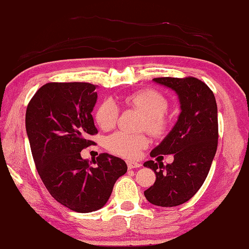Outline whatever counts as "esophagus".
Here are the masks:
<instances>
[{
  "label": "esophagus",
  "mask_w": 249,
  "mask_h": 249,
  "mask_svg": "<svg viewBox=\"0 0 249 249\" xmlns=\"http://www.w3.org/2000/svg\"><path fill=\"white\" fill-rule=\"evenodd\" d=\"M126 166H128L129 169H134V168L141 167V163L137 161H132V160H126Z\"/></svg>",
  "instance_id": "34e87169"
}]
</instances>
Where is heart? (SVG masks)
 Returning <instances> with one entry per match:
<instances>
[{"mask_svg": "<svg viewBox=\"0 0 249 249\" xmlns=\"http://www.w3.org/2000/svg\"><path fill=\"white\" fill-rule=\"evenodd\" d=\"M123 103L126 108L139 110L144 115L143 130H147L156 138L165 137L168 133L171 125L170 118L166 114L169 103L161 93L147 89L124 96ZM119 114L118 104L112 98H105L97 107L95 120L101 129L107 131L116 125ZM148 144L149 139L145 134L115 132L105 140L107 151L125 158H135Z\"/></svg>", "mask_w": 249, "mask_h": 249, "instance_id": "obj_1", "label": "heart"}]
</instances>
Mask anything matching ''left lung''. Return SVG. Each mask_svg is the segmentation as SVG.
<instances>
[{
    "label": "left lung",
    "mask_w": 249,
    "mask_h": 249,
    "mask_svg": "<svg viewBox=\"0 0 249 249\" xmlns=\"http://www.w3.org/2000/svg\"><path fill=\"white\" fill-rule=\"evenodd\" d=\"M153 80L177 93L181 112L172 130L151 152L152 157L173 154V162H144L156 175L144 195L153 205L175 207L193 197L208 176L218 146L217 103L213 91L197 78Z\"/></svg>",
    "instance_id": "left-lung-1"
}]
</instances>
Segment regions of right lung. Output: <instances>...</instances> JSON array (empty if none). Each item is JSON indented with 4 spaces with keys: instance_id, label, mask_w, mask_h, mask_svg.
<instances>
[{
    "instance_id": "right-lung-1",
    "label": "right lung",
    "mask_w": 249,
    "mask_h": 249,
    "mask_svg": "<svg viewBox=\"0 0 249 249\" xmlns=\"http://www.w3.org/2000/svg\"><path fill=\"white\" fill-rule=\"evenodd\" d=\"M96 86L87 82H50L31 98L26 130L32 157L50 194L77 213L101 209L119 177L126 172L121 158L103 153L89 162L81 157L97 133L92 117Z\"/></svg>"
}]
</instances>
